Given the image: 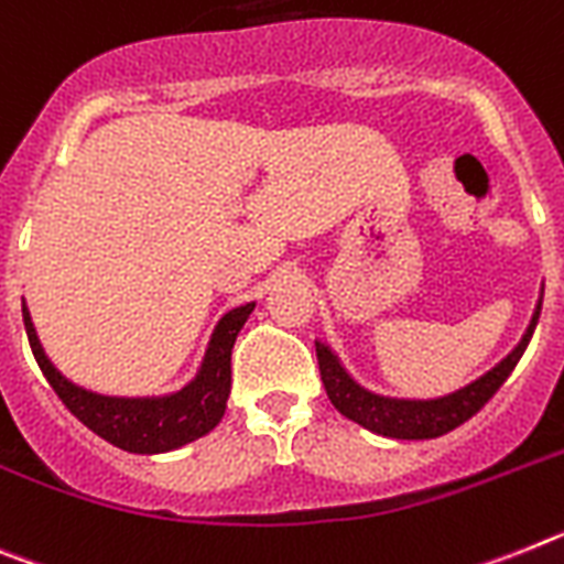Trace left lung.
<instances>
[{"instance_id": "8db88e82", "label": "left lung", "mask_w": 564, "mask_h": 564, "mask_svg": "<svg viewBox=\"0 0 564 564\" xmlns=\"http://www.w3.org/2000/svg\"><path fill=\"white\" fill-rule=\"evenodd\" d=\"M542 301L536 303L533 310L531 323H528L522 340L513 346V351L508 357H502L491 371H486L482 377H477L474 383L463 386V389L445 394V398L434 400H405V398H383V394H375V391L364 389L357 383L349 371L343 369V364L337 360L335 351L326 346V343L315 340L317 349V366H321V380L326 386V394H329L332 405L340 411L343 417H349L351 423L364 425V429L375 431L380 437L391 440H431L443 437L448 431H454L457 425H463L465 420H471L488 400L497 394V389L508 380V375L513 371V366L519 364L522 351L528 349L531 343L533 329H536V321H540Z\"/></svg>"}]
</instances>
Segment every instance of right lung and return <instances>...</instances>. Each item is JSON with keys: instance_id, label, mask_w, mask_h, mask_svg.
Segmentation results:
<instances>
[{"instance_id": "1", "label": "right lung", "mask_w": 564, "mask_h": 564, "mask_svg": "<svg viewBox=\"0 0 564 564\" xmlns=\"http://www.w3.org/2000/svg\"><path fill=\"white\" fill-rule=\"evenodd\" d=\"M252 310L254 303L229 310L209 337L207 355H204V364H200L195 380L164 398H107V394H96V391L70 383L47 360L28 306H22V317L39 369L47 377L58 400L70 409L73 417L82 420L93 434H99L116 448L133 454H164L204 437L221 423L229 389H232V366L229 364H232L235 337L243 329Z\"/></svg>"}]
</instances>
